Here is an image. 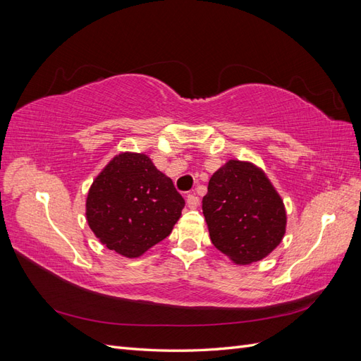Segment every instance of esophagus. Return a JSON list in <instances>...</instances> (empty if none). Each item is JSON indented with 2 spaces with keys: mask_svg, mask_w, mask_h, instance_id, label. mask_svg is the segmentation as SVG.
Instances as JSON below:
<instances>
[{
  "mask_svg": "<svg viewBox=\"0 0 361 361\" xmlns=\"http://www.w3.org/2000/svg\"><path fill=\"white\" fill-rule=\"evenodd\" d=\"M199 203H200V199L197 197V195H195V194H188L187 204H188L190 209H195V207L199 206Z\"/></svg>",
  "mask_w": 361,
  "mask_h": 361,
  "instance_id": "obj_1",
  "label": "esophagus"
}]
</instances>
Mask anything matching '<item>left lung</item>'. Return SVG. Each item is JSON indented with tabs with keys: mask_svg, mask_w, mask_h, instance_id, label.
Returning a JSON list of instances; mask_svg holds the SVG:
<instances>
[{
	"mask_svg": "<svg viewBox=\"0 0 361 361\" xmlns=\"http://www.w3.org/2000/svg\"><path fill=\"white\" fill-rule=\"evenodd\" d=\"M202 203L212 244L235 264L264 259L285 235L280 195L265 173L250 162L231 159L215 171Z\"/></svg>",
	"mask_w": 361,
	"mask_h": 361,
	"instance_id": "1",
	"label": "left lung"
}]
</instances>
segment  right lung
<instances>
[{"instance_id":"obj_1","label":"right lung","mask_w":361,"mask_h":361,"mask_svg":"<svg viewBox=\"0 0 361 361\" xmlns=\"http://www.w3.org/2000/svg\"><path fill=\"white\" fill-rule=\"evenodd\" d=\"M185 206L170 178L143 154H120L90 187L85 215L93 233L116 253L138 257L166 239Z\"/></svg>"}]
</instances>
